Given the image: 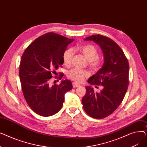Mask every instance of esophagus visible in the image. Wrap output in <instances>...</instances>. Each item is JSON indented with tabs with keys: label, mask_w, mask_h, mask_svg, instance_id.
<instances>
[{
	"label": "esophagus",
	"mask_w": 147,
	"mask_h": 147,
	"mask_svg": "<svg viewBox=\"0 0 147 147\" xmlns=\"http://www.w3.org/2000/svg\"><path fill=\"white\" fill-rule=\"evenodd\" d=\"M80 85L79 84H78V83H76V82H73V88H78V87H79V86H80Z\"/></svg>",
	"instance_id": "1"
}]
</instances>
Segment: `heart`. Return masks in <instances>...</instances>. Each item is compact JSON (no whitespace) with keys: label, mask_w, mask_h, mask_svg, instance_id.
<instances>
[{"label":"heart","mask_w":147,"mask_h":147,"mask_svg":"<svg viewBox=\"0 0 147 147\" xmlns=\"http://www.w3.org/2000/svg\"><path fill=\"white\" fill-rule=\"evenodd\" d=\"M78 49L84 57L88 60L89 65L94 70L101 66L102 60L98 57V52L94 46L92 45H84L80 46ZM74 56V51L72 49H67L63 53V61L66 66H69L71 63ZM89 76L88 71L79 68H73L67 73L68 78L76 82L80 83L84 81Z\"/></svg>","instance_id":"heart-1"}]
</instances>
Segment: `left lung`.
Returning a JSON list of instances; mask_svg holds the SVG:
<instances>
[{"mask_svg":"<svg viewBox=\"0 0 147 147\" xmlns=\"http://www.w3.org/2000/svg\"><path fill=\"white\" fill-rule=\"evenodd\" d=\"M85 40L98 44L103 52L102 68L88 80L92 85L102 86L103 89L98 93L90 86H86L82 104L90 117L102 119L116 110L124 98L129 85V65L121 48L111 38L95 34Z\"/></svg>","mask_w":147,"mask_h":147,"instance_id":"8db88e82","label":"left lung"}]
</instances>
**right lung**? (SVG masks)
Instances as JSON below:
<instances>
[{
  "label": "right lung",
  "mask_w": 147,
  "mask_h": 147,
  "mask_svg": "<svg viewBox=\"0 0 147 147\" xmlns=\"http://www.w3.org/2000/svg\"><path fill=\"white\" fill-rule=\"evenodd\" d=\"M73 40L49 32L37 38L22 53L19 71L22 93L31 109L41 116L57 113L63 107L65 93L73 88L68 80L52 86L49 82L55 69L64 63L63 53ZM63 77L62 73L57 78Z\"/></svg>",
  "instance_id": "add662e5"
}]
</instances>
